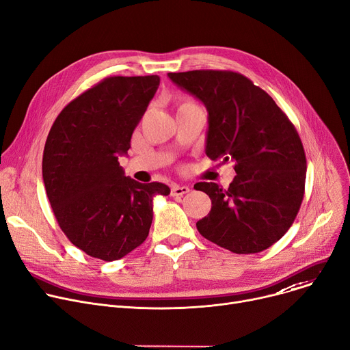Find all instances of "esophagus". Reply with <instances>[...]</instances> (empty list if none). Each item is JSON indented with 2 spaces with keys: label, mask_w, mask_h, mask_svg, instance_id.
<instances>
[{
  "label": "esophagus",
  "mask_w": 350,
  "mask_h": 350,
  "mask_svg": "<svg viewBox=\"0 0 350 350\" xmlns=\"http://www.w3.org/2000/svg\"><path fill=\"white\" fill-rule=\"evenodd\" d=\"M190 193V189L187 187V185H177L174 184L172 187V196H184Z\"/></svg>",
  "instance_id": "obj_1"
}]
</instances>
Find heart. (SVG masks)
Here are the masks:
<instances>
[{
  "instance_id": "1",
  "label": "heart",
  "mask_w": 350,
  "mask_h": 350,
  "mask_svg": "<svg viewBox=\"0 0 350 350\" xmlns=\"http://www.w3.org/2000/svg\"><path fill=\"white\" fill-rule=\"evenodd\" d=\"M183 105H196L194 103H191V101H184V103H181V105L180 107H183Z\"/></svg>"
}]
</instances>
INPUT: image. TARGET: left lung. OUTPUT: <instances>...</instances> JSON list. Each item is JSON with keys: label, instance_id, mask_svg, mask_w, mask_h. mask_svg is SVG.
<instances>
[{"label": "left lung", "instance_id": "8db88e82", "mask_svg": "<svg viewBox=\"0 0 350 350\" xmlns=\"http://www.w3.org/2000/svg\"><path fill=\"white\" fill-rule=\"evenodd\" d=\"M208 111L205 153L232 161L237 176L222 190L197 183L213 202L197 222L200 234L238 254L258 253L293 225L304 197L307 160L297 129L267 92L226 70L169 73Z\"/></svg>", "mask_w": 350, "mask_h": 350}]
</instances>
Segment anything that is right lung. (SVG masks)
Segmentation results:
<instances>
[{
	"instance_id": "1",
	"label": "right lung",
	"mask_w": 350,
	"mask_h": 350,
	"mask_svg": "<svg viewBox=\"0 0 350 350\" xmlns=\"http://www.w3.org/2000/svg\"><path fill=\"white\" fill-rule=\"evenodd\" d=\"M159 84V76L104 79L62 109L46 139V196L64 235L91 258L118 260L142 245L153 197L170 194L126 177L118 161Z\"/></svg>"
}]
</instances>
